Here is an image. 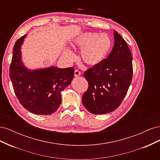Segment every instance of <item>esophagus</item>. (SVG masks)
<instances>
[{"label": "esophagus", "mask_w": 160, "mask_h": 160, "mask_svg": "<svg viewBox=\"0 0 160 160\" xmlns=\"http://www.w3.org/2000/svg\"><path fill=\"white\" fill-rule=\"evenodd\" d=\"M74 75L75 77H78L81 75V72L79 70H75V72H74Z\"/></svg>", "instance_id": "34e87169"}]
</instances>
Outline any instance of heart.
Wrapping results in <instances>:
<instances>
[{
	"mask_svg": "<svg viewBox=\"0 0 160 160\" xmlns=\"http://www.w3.org/2000/svg\"><path fill=\"white\" fill-rule=\"evenodd\" d=\"M71 45L81 49V57L84 62L94 66L99 64L108 56L112 47V41L107 34L84 32L76 37ZM63 57L69 61L75 59V55L69 50L63 52Z\"/></svg>",
	"mask_w": 160,
	"mask_h": 160,
	"instance_id": "obj_1",
	"label": "heart"
}]
</instances>
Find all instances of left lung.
<instances>
[{
    "label": "left lung",
    "instance_id": "8db88e82",
    "mask_svg": "<svg viewBox=\"0 0 160 160\" xmlns=\"http://www.w3.org/2000/svg\"><path fill=\"white\" fill-rule=\"evenodd\" d=\"M113 35L114 46L108 57L83 74L89 86L82 103L93 114H105L117 109L132 81V53L119 33L114 31Z\"/></svg>",
    "mask_w": 160,
    "mask_h": 160
}]
</instances>
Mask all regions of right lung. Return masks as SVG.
<instances>
[{"instance_id": "1", "label": "right lung", "mask_w": 160, "mask_h": 160, "mask_svg": "<svg viewBox=\"0 0 160 160\" xmlns=\"http://www.w3.org/2000/svg\"><path fill=\"white\" fill-rule=\"evenodd\" d=\"M25 35L14 46L9 77L21 104L37 115L55 113L61 103V92L69 85L74 76L73 67L60 69L55 67L29 71L22 65L21 46Z\"/></svg>"}]
</instances>
